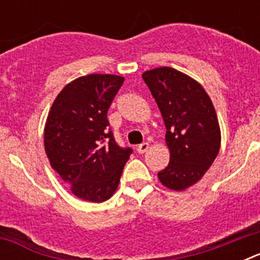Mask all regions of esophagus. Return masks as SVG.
Returning a JSON list of instances; mask_svg holds the SVG:
<instances>
[{"mask_svg": "<svg viewBox=\"0 0 260 260\" xmlns=\"http://www.w3.org/2000/svg\"><path fill=\"white\" fill-rule=\"evenodd\" d=\"M148 147H150V144L147 143V142H144V143L139 144V146H138V148H137L138 153H144L147 150H148Z\"/></svg>", "mask_w": 260, "mask_h": 260, "instance_id": "esophagus-1", "label": "esophagus"}]
</instances>
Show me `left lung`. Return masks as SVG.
<instances>
[{
	"instance_id": "1",
	"label": "left lung",
	"mask_w": 260,
	"mask_h": 260,
	"mask_svg": "<svg viewBox=\"0 0 260 260\" xmlns=\"http://www.w3.org/2000/svg\"><path fill=\"white\" fill-rule=\"evenodd\" d=\"M164 119L171 160L157 173L165 187L182 191L202 180L219 153L221 134L215 108L203 87L173 68L143 73Z\"/></svg>"
}]
</instances>
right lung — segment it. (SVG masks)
Returning <instances> with one entry per match:
<instances>
[{"label": "right lung", "instance_id": "add662e5", "mask_svg": "<svg viewBox=\"0 0 260 260\" xmlns=\"http://www.w3.org/2000/svg\"><path fill=\"white\" fill-rule=\"evenodd\" d=\"M123 80L112 74L78 78L63 87L48 114L44 147L50 165L83 201H108L133 152L116 143L107 117Z\"/></svg>", "mask_w": 260, "mask_h": 260}]
</instances>
